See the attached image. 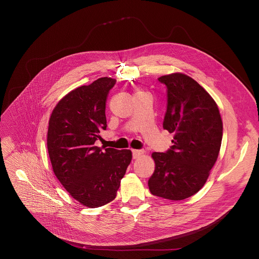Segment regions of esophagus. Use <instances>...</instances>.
Listing matches in <instances>:
<instances>
[{"label": "esophagus", "mask_w": 259, "mask_h": 259, "mask_svg": "<svg viewBox=\"0 0 259 259\" xmlns=\"http://www.w3.org/2000/svg\"><path fill=\"white\" fill-rule=\"evenodd\" d=\"M133 153V158L134 159H138L139 157H141L144 154V151L142 150H132Z\"/></svg>", "instance_id": "esophagus-1"}]
</instances>
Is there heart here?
I'll return each instance as SVG.
<instances>
[{"label":"heart","mask_w":259,"mask_h":259,"mask_svg":"<svg viewBox=\"0 0 259 259\" xmlns=\"http://www.w3.org/2000/svg\"><path fill=\"white\" fill-rule=\"evenodd\" d=\"M138 92H139V91H138Z\"/></svg>","instance_id":"1"}]
</instances>
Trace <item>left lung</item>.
I'll return each mask as SVG.
<instances>
[{
  "instance_id": "8db88e82",
  "label": "left lung",
  "mask_w": 259,
  "mask_h": 259,
  "mask_svg": "<svg viewBox=\"0 0 259 259\" xmlns=\"http://www.w3.org/2000/svg\"><path fill=\"white\" fill-rule=\"evenodd\" d=\"M158 80L167 87L163 127L174 133L167 153L154 152L151 194L171 201L188 199L205 184L223 139V120L209 93L187 74L175 72Z\"/></svg>"
}]
</instances>
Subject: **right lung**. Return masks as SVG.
<instances>
[{
    "label": "right lung",
    "mask_w": 259,
    "mask_h": 259,
    "mask_svg": "<svg viewBox=\"0 0 259 259\" xmlns=\"http://www.w3.org/2000/svg\"><path fill=\"white\" fill-rule=\"evenodd\" d=\"M116 79L101 77L63 96L54 108L48 130V151L58 181L87 207L115 199L128 166L130 150L95 146L107 127L105 106Z\"/></svg>",
    "instance_id": "right-lung-1"
}]
</instances>
